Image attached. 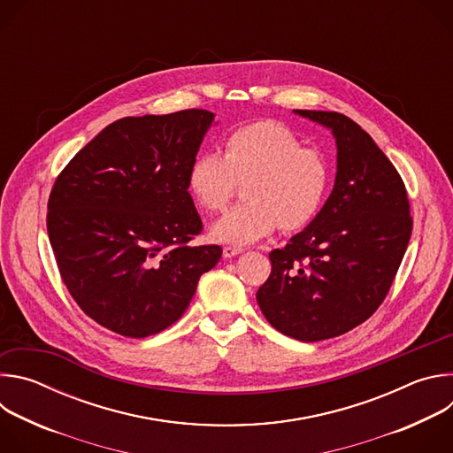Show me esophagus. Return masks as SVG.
I'll return each instance as SVG.
<instances>
[{
    "mask_svg": "<svg viewBox=\"0 0 453 453\" xmlns=\"http://www.w3.org/2000/svg\"><path fill=\"white\" fill-rule=\"evenodd\" d=\"M242 250H243L242 247H234V245H226V247H224V250H222V254H224V257H233V256L240 254Z\"/></svg>",
    "mask_w": 453,
    "mask_h": 453,
    "instance_id": "esophagus-1",
    "label": "esophagus"
}]
</instances>
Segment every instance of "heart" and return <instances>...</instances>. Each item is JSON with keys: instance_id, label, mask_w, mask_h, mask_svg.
Wrapping results in <instances>:
<instances>
[{"instance_id": "obj_1", "label": "heart", "mask_w": 453, "mask_h": 453, "mask_svg": "<svg viewBox=\"0 0 453 453\" xmlns=\"http://www.w3.org/2000/svg\"><path fill=\"white\" fill-rule=\"evenodd\" d=\"M330 165L285 123L260 119L224 138V156L203 152L191 161L188 189L197 204L220 211L234 196L236 182L243 204L215 222L213 238L224 243H252L269 236L278 226L299 231L311 224L326 203Z\"/></svg>"}]
</instances>
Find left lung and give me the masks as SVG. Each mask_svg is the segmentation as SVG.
<instances>
[{"label": "left lung", "mask_w": 453, "mask_h": 453, "mask_svg": "<svg viewBox=\"0 0 453 453\" xmlns=\"http://www.w3.org/2000/svg\"><path fill=\"white\" fill-rule=\"evenodd\" d=\"M294 112L332 128L335 186L315 220L269 254L273 271L256 301L278 332L317 342L378 310L403 260L412 217L398 170L358 123L332 111Z\"/></svg>", "instance_id": "left-lung-1"}]
</instances>
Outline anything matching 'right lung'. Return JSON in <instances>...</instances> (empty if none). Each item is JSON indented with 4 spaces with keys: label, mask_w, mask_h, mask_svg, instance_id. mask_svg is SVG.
Here are the masks:
<instances>
[{
    "label": "right lung",
    "mask_w": 453,
    "mask_h": 453,
    "mask_svg": "<svg viewBox=\"0 0 453 453\" xmlns=\"http://www.w3.org/2000/svg\"><path fill=\"white\" fill-rule=\"evenodd\" d=\"M213 118L204 109L121 118L51 188L46 226L60 278L118 335L172 326L220 260V245H189L203 220L186 184Z\"/></svg>",
    "instance_id": "right-lung-1"
}]
</instances>
